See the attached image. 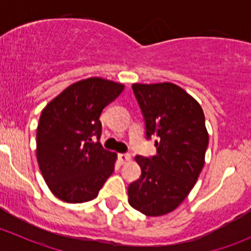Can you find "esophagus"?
<instances>
[{
    "label": "esophagus",
    "mask_w": 251,
    "mask_h": 251,
    "mask_svg": "<svg viewBox=\"0 0 251 251\" xmlns=\"http://www.w3.org/2000/svg\"><path fill=\"white\" fill-rule=\"evenodd\" d=\"M118 158H119V163H120V164H125V163H127L128 160H130V155H128V154H126V153L119 154Z\"/></svg>",
    "instance_id": "esophagus-1"
}]
</instances>
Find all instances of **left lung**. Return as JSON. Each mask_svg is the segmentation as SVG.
Here are the masks:
<instances>
[{"instance_id": "obj_1", "label": "left lung", "mask_w": 251, "mask_h": 251, "mask_svg": "<svg viewBox=\"0 0 251 251\" xmlns=\"http://www.w3.org/2000/svg\"><path fill=\"white\" fill-rule=\"evenodd\" d=\"M132 90L146 138L156 137V154L135 158L142 173L128 186V203L147 216H161L186 199L201 173L209 144L205 116L199 103L174 83H133Z\"/></svg>"}]
</instances>
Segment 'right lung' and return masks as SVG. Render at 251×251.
<instances>
[{"mask_svg": "<svg viewBox=\"0 0 251 251\" xmlns=\"http://www.w3.org/2000/svg\"><path fill=\"white\" fill-rule=\"evenodd\" d=\"M123 90L121 83L86 78L65 88L42 110L37 161L48 188L60 201H92L113 174L116 154L100 143V116Z\"/></svg>", "mask_w": 251, "mask_h": 251, "instance_id": "1", "label": "right lung"}]
</instances>
